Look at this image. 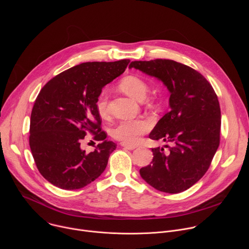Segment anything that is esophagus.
Instances as JSON below:
<instances>
[{"label": "esophagus", "instance_id": "obj_1", "mask_svg": "<svg viewBox=\"0 0 249 249\" xmlns=\"http://www.w3.org/2000/svg\"><path fill=\"white\" fill-rule=\"evenodd\" d=\"M121 146L128 150H134L137 148V146H135V145H129V144H125V143H121Z\"/></svg>", "mask_w": 249, "mask_h": 249}]
</instances>
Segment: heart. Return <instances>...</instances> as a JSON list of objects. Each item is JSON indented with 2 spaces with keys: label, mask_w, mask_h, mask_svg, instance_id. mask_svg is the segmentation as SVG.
<instances>
[{
  "label": "heart",
  "mask_w": 249,
  "mask_h": 249,
  "mask_svg": "<svg viewBox=\"0 0 249 249\" xmlns=\"http://www.w3.org/2000/svg\"><path fill=\"white\" fill-rule=\"evenodd\" d=\"M119 88L123 92L136 100H143L148 92L147 83L137 76L125 77L121 80ZM95 106L98 114L102 118L108 116V97L106 91L100 92ZM150 128V124L145 120H123L113 129V136L125 144H136L141 139V136L147 133Z\"/></svg>",
  "instance_id": "obj_1"
}]
</instances>
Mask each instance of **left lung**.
<instances>
[{"mask_svg": "<svg viewBox=\"0 0 249 249\" xmlns=\"http://www.w3.org/2000/svg\"><path fill=\"white\" fill-rule=\"evenodd\" d=\"M129 68L157 78L170 92L169 111L149 135L170 146L152 149V162L140 169L142 178L161 192L185 191L202 178L219 148L218 96L199 72L173 60L133 61Z\"/></svg>", "mask_w": 249, "mask_h": 249, "instance_id": "left-lung-1", "label": "left lung"}]
</instances>
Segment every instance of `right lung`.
<instances>
[{"instance_id":"1","label":"right lung","mask_w":249,"mask_h":249,"mask_svg":"<svg viewBox=\"0 0 249 249\" xmlns=\"http://www.w3.org/2000/svg\"><path fill=\"white\" fill-rule=\"evenodd\" d=\"M129 62L82 63L51 79L35 99L29 146L39 172L54 186L80 189L104 171L116 144L101 131L95 103L104 86L123 74ZM86 130L102 141L89 154L80 149Z\"/></svg>"}]
</instances>
